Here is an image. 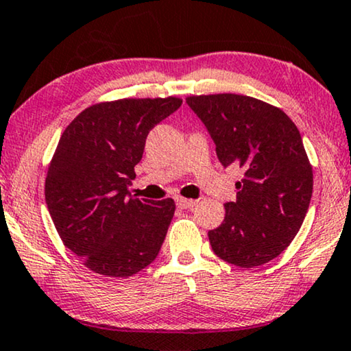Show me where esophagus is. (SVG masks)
<instances>
[{
    "label": "esophagus",
    "mask_w": 351,
    "mask_h": 351,
    "mask_svg": "<svg viewBox=\"0 0 351 351\" xmlns=\"http://www.w3.org/2000/svg\"><path fill=\"white\" fill-rule=\"evenodd\" d=\"M197 204V200H192V199H184V197H176V205L180 206V208H192Z\"/></svg>",
    "instance_id": "34e87169"
}]
</instances>
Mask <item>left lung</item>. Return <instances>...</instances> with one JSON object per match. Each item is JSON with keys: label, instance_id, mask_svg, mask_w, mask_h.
Listing matches in <instances>:
<instances>
[{"label": "left lung", "instance_id": "8db88e82", "mask_svg": "<svg viewBox=\"0 0 351 351\" xmlns=\"http://www.w3.org/2000/svg\"><path fill=\"white\" fill-rule=\"evenodd\" d=\"M224 167L239 165L237 200L208 232L215 254L239 267H258L288 248L307 215L313 171L298 127L280 108L237 93L192 95Z\"/></svg>", "mask_w": 351, "mask_h": 351}]
</instances>
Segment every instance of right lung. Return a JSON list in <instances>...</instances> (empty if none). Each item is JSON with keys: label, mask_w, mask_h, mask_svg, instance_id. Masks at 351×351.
I'll use <instances>...</instances> for the list:
<instances>
[{"label": "right lung", "mask_w": 351, "mask_h": 351, "mask_svg": "<svg viewBox=\"0 0 351 351\" xmlns=\"http://www.w3.org/2000/svg\"><path fill=\"white\" fill-rule=\"evenodd\" d=\"M178 97L92 105L62 133L46 176V204L63 245L95 274L127 278L159 254L173 199H136L135 178L151 128L181 106Z\"/></svg>", "instance_id": "right-lung-1"}]
</instances>
